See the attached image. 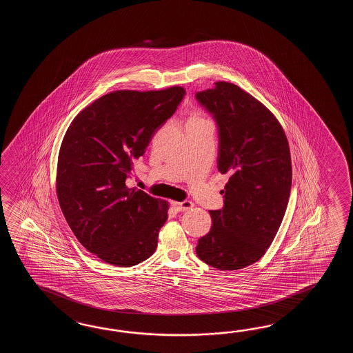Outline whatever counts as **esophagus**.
Here are the masks:
<instances>
[{
	"label": "esophagus",
	"instance_id": "1",
	"mask_svg": "<svg viewBox=\"0 0 353 353\" xmlns=\"http://www.w3.org/2000/svg\"><path fill=\"white\" fill-rule=\"evenodd\" d=\"M174 210L176 212H185L189 210L190 208H193V203L190 201H184V202H173Z\"/></svg>",
	"mask_w": 353,
	"mask_h": 353
}]
</instances>
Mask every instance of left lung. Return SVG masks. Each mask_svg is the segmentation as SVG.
Masks as SVG:
<instances>
[{
    "mask_svg": "<svg viewBox=\"0 0 353 353\" xmlns=\"http://www.w3.org/2000/svg\"><path fill=\"white\" fill-rule=\"evenodd\" d=\"M195 94L213 114L219 135L218 170L231 174L223 208L210 210V232L196 255L219 270L259 261L278 232L292 189V159L285 132L270 110L228 82Z\"/></svg>",
    "mask_w": 353,
    "mask_h": 353,
    "instance_id": "8db88e82",
    "label": "left lung"
}]
</instances>
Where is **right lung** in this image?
<instances>
[{"label": "right lung", "mask_w": 353, "mask_h": 353, "mask_svg": "<svg viewBox=\"0 0 353 353\" xmlns=\"http://www.w3.org/2000/svg\"><path fill=\"white\" fill-rule=\"evenodd\" d=\"M184 94L179 85L114 90L68 128L57 168L60 208L78 241L105 263L130 268L158 248L169 203L128 188L126 179Z\"/></svg>", "instance_id": "obj_1"}]
</instances>
